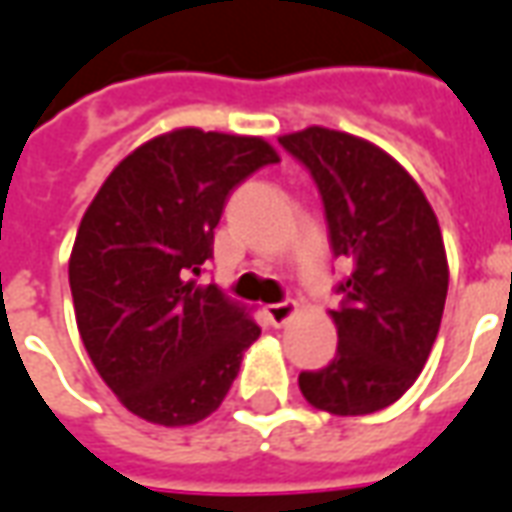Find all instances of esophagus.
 Listing matches in <instances>:
<instances>
[{
	"label": "esophagus",
	"mask_w": 512,
	"mask_h": 512,
	"mask_svg": "<svg viewBox=\"0 0 512 512\" xmlns=\"http://www.w3.org/2000/svg\"><path fill=\"white\" fill-rule=\"evenodd\" d=\"M297 311L295 303H289V300H284V303H270V306H264V317L270 320V325H275V328H281L292 314Z\"/></svg>",
	"instance_id": "34e87169"
}]
</instances>
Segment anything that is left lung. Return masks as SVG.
<instances>
[{
  "mask_svg": "<svg viewBox=\"0 0 512 512\" xmlns=\"http://www.w3.org/2000/svg\"><path fill=\"white\" fill-rule=\"evenodd\" d=\"M278 143L311 173L333 256L350 262L331 311L336 355L297 386L336 416L383 411L419 378L441 328L449 267L436 212L408 170L361 137L308 126Z\"/></svg>",
  "mask_w": 512,
  "mask_h": 512,
  "instance_id": "8db88e82",
  "label": "left lung"
}]
</instances>
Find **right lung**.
<instances>
[{
    "instance_id": "obj_1",
    "label": "right lung",
    "mask_w": 512,
    "mask_h": 512,
    "mask_svg": "<svg viewBox=\"0 0 512 512\" xmlns=\"http://www.w3.org/2000/svg\"><path fill=\"white\" fill-rule=\"evenodd\" d=\"M273 162L262 137L176 129L134 148L88 206L68 262L76 328L134 416L184 427L226 400L262 328L198 275L231 190Z\"/></svg>"
}]
</instances>
